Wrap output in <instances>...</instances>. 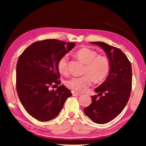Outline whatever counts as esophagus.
Segmentation results:
<instances>
[{"label":"esophagus","instance_id":"esophagus-1","mask_svg":"<svg viewBox=\"0 0 146 146\" xmlns=\"http://www.w3.org/2000/svg\"><path fill=\"white\" fill-rule=\"evenodd\" d=\"M72 95L74 96H80L81 94H80L78 93V92H73Z\"/></svg>","mask_w":146,"mask_h":146}]
</instances>
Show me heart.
Listing matches in <instances>:
<instances>
[{
	"instance_id": "b5f03b06",
	"label": "heart",
	"mask_w": 146,
	"mask_h": 146,
	"mask_svg": "<svg viewBox=\"0 0 146 146\" xmlns=\"http://www.w3.org/2000/svg\"><path fill=\"white\" fill-rule=\"evenodd\" d=\"M80 60L86 64L84 71L85 74L81 77H72L66 81L67 88L75 92L85 91L92 83L93 79L96 81H102L107 76L110 70V62L106 56L98 55L95 51L88 48H82L76 53ZM68 55H64L58 62V69L62 74L68 73Z\"/></svg>"
}]
</instances>
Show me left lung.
Listing matches in <instances>:
<instances>
[{"label":"left lung","mask_w":146,"mask_h":146,"mask_svg":"<svg viewBox=\"0 0 146 146\" xmlns=\"http://www.w3.org/2000/svg\"><path fill=\"white\" fill-rule=\"evenodd\" d=\"M90 43L99 46L106 53L110 71L106 80L94 90L98 94L91 96V104L84 111L94 122L104 124L118 115L129 100L132 82L131 65L120 49L103 42Z\"/></svg>","instance_id":"8db88e82"}]
</instances>
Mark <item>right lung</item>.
Segmentation results:
<instances>
[{
	"mask_svg": "<svg viewBox=\"0 0 146 146\" xmlns=\"http://www.w3.org/2000/svg\"><path fill=\"white\" fill-rule=\"evenodd\" d=\"M74 42L48 39L32 44L20 56L17 64V90L26 111L39 121L51 120L72 95L60 84L58 62L75 46Z\"/></svg>",
	"mask_w": 146,
	"mask_h": 146,
	"instance_id": "obj_1",
	"label": "right lung"
}]
</instances>
